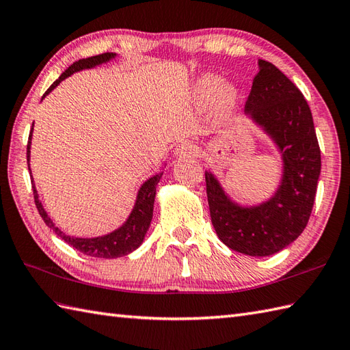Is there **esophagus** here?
<instances>
[{
	"instance_id": "obj_1",
	"label": "esophagus",
	"mask_w": 350,
	"mask_h": 350,
	"mask_svg": "<svg viewBox=\"0 0 350 350\" xmlns=\"http://www.w3.org/2000/svg\"><path fill=\"white\" fill-rule=\"evenodd\" d=\"M198 154V145L191 141H183L175 146L176 157H195Z\"/></svg>"
}]
</instances>
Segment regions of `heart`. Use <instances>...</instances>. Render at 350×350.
<instances>
[{"mask_svg": "<svg viewBox=\"0 0 350 350\" xmlns=\"http://www.w3.org/2000/svg\"><path fill=\"white\" fill-rule=\"evenodd\" d=\"M193 96L199 106L213 103L215 118L228 122L234 118L241 105V90L232 82H224L220 75L202 73L193 82Z\"/></svg>", "mask_w": 350, "mask_h": 350, "instance_id": "b5f03b06", "label": "heart"}]
</instances>
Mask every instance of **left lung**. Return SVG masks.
Listing matches in <instances>:
<instances>
[{"instance_id": "8db88e82", "label": "left lung", "mask_w": 350, "mask_h": 350, "mask_svg": "<svg viewBox=\"0 0 350 350\" xmlns=\"http://www.w3.org/2000/svg\"><path fill=\"white\" fill-rule=\"evenodd\" d=\"M258 68L244 112L280 154L277 189L259 204L241 205L211 170H205V181L217 237L230 250L263 258L282 252L306 229L321 176V150L301 91L268 61L259 59Z\"/></svg>"}]
</instances>
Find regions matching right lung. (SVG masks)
Wrapping results in <instances>:
<instances>
[{"label": "right lung", "instance_id": "right-lung-1", "mask_svg": "<svg viewBox=\"0 0 350 350\" xmlns=\"http://www.w3.org/2000/svg\"><path fill=\"white\" fill-rule=\"evenodd\" d=\"M116 57V53L113 52H106L102 53V55H96V57H90V58H83L76 61L72 66H70L66 72L61 75L58 79L53 82L48 91L44 92L42 100L52 92V90H55L58 85L67 79L68 76H72L76 72H81V70L85 68H94L97 66H102L105 63H109L111 59ZM34 127V124H33ZM31 137H33V129L29 131V139H28V145H27V161H28V170L31 174V167H29V159H31ZM166 167V163L160 172L152 175L148 178L141 187L137 190L136 200L133 209L129 214L127 220L124 221L118 229H115L109 234L102 235V237H94V238H77V237H70L64 234L63 230L55 226V223L52 221L48 213L44 211V208L42 205L40 199H38V193L36 189V184L33 180V175H31V183H33V191H34V202L36 206L38 209V214L42 215L43 221L46 223V226L51 228L55 234L64 239L67 244L72 245L76 250H79L81 253L92 256V258H103V259H115V258H121V256H126L131 252H135L136 248L142 245L146 232H148L151 226V220H152V211H154V200H155V193H157V184L160 183L161 176H163V170Z\"/></svg>", "mask_w": 350, "mask_h": 350}]
</instances>
